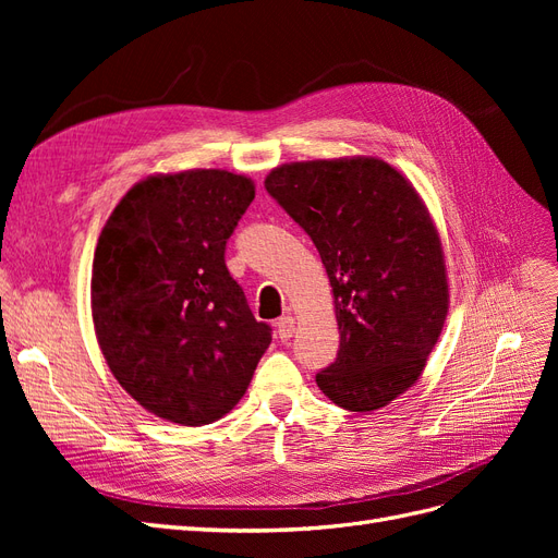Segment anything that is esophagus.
<instances>
[{
	"label": "esophagus",
	"mask_w": 558,
	"mask_h": 558,
	"mask_svg": "<svg viewBox=\"0 0 558 558\" xmlns=\"http://www.w3.org/2000/svg\"><path fill=\"white\" fill-rule=\"evenodd\" d=\"M293 332H295V318L293 316H281L279 320H277V335H279V340L281 342H289L291 337H293Z\"/></svg>",
	"instance_id": "esophagus-1"
}]
</instances>
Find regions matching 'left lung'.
<instances>
[{"label":"left lung","instance_id":"8db88e82","mask_svg":"<svg viewBox=\"0 0 558 558\" xmlns=\"http://www.w3.org/2000/svg\"><path fill=\"white\" fill-rule=\"evenodd\" d=\"M265 189L310 234L332 286L340 351L318 388L349 412L384 408L421 377L449 307L428 209L377 158L281 165Z\"/></svg>","mask_w":558,"mask_h":558}]
</instances>
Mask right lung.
I'll return each mask as SVG.
<instances>
[{
  "label": "right lung",
  "instance_id": "right-lung-1",
  "mask_svg": "<svg viewBox=\"0 0 558 558\" xmlns=\"http://www.w3.org/2000/svg\"><path fill=\"white\" fill-rule=\"evenodd\" d=\"M253 197V181L226 170L148 177L99 234L90 283L99 349L142 408L181 426L228 414L272 342L226 267Z\"/></svg>",
  "mask_w": 558,
  "mask_h": 558
}]
</instances>
